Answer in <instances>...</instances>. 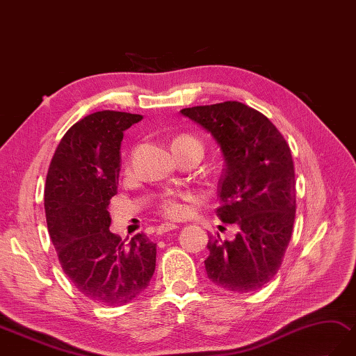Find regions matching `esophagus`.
<instances>
[{
    "instance_id": "obj_1",
    "label": "esophagus",
    "mask_w": 356,
    "mask_h": 356,
    "mask_svg": "<svg viewBox=\"0 0 356 356\" xmlns=\"http://www.w3.org/2000/svg\"><path fill=\"white\" fill-rule=\"evenodd\" d=\"M179 226L175 225V222H162L161 226H158V234H165L170 232V230H176Z\"/></svg>"
}]
</instances>
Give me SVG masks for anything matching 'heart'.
<instances>
[{
  "label": "heart",
  "instance_id": "heart-1",
  "mask_svg": "<svg viewBox=\"0 0 356 356\" xmlns=\"http://www.w3.org/2000/svg\"><path fill=\"white\" fill-rule=\"evenodd\" d=\"M188 144H198V139L193 138V136H188V135H181L177 136L175 140H172V147L176 145H188ZM194 194L191 193H180V194H171L168 197H165L162 203H161V209L165 213V216L170 217V218H180L184 217L186 211H188V206L186 202L193 200Z\"/></svg>",
  "mask_w": 356,
  "mask_h": 356
}]
</instances>
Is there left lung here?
Instances as JSON below:
<instances>
[{
  "label": "left lung",
  "instance_id": "1",
  "mask_svg": "<svg viewBox=\"0 0 356 356\" xmlns=\"http://www.w3.org/2000/svg\"><path fill=\"white\" fill-rule=\"evenodd\" d=\"M212 136L225 161L220 179L221 221L238 226L232 241L209 236L206 275L234 293L259 290L275 277L296 216L290 147L261 112L238 102L181 109Z\"/></svg>",
  "mask_w": 356,
  "mask_h": 356
}]
</instances>
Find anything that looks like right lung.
Segmentation results:
<instances>
[{
    "mask_svg": "<svg viewBox=\"0 0 356 356\" xmlns=\"http://www.w3.org/2000/svg\"><path fill=\"white\" fill-rule=\"evenodd\" d=\"M143 115L102 111L74 124L56 148L44 204L48 234L65 275L95 303L120 307L150 284L156 244L144 234L127 243L111 232L124 131Z\"/></svg>",
    "mask_w": 356,
    "mask_h": 356,
    "instance_id": "1",
    "label": "right lung"
}]
</instances>
